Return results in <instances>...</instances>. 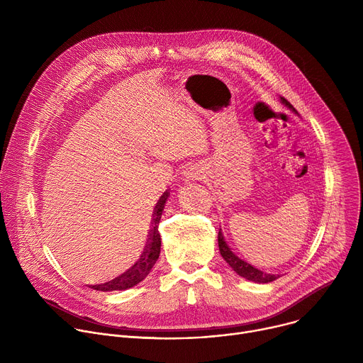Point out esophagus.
Wrapping results in <instances>:
<instances>
[{"instance_id": "34e87169", "label": "esophagus", "mask_w": 363, "mask_h": 363, "mask_svg": "<svg viewBox=\"0 0 363 363\" xmlns=\"http://www.w3.org/2000/svg\"><path fill=\"white\" fill-rule=\"evenodd\" d=\"M199 169L196 168V167H191L188 171H186V174H185V178L186 179H199Z\"/></svg>"}]
</instances>
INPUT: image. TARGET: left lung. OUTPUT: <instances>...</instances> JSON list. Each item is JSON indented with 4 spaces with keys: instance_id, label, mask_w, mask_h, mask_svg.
I'll list each match as a JSON object with an SVG mask.
<instances>
[{
    "instance_id": "1",
    "label": "left lung",
    "mask_w": 363,
    "mask_h": 363,
    "mask_svg": "<svg viewBox=\"0 0 363 363\" xmlns=\"http://www.w3.org/2000/svg\"><path fill=\"white\" fill-rule=\"evenodd\" d=\"M281 101L284 103V105L287 108H290L291 111L296 112V109L290 105V101H287L284 97H281ZM218 247H220V252L223 255L224 260L230 264V267L237 273L240 274L241 277L250 280V281H255V283H270V281H274L277 280L280 276L279 274H272V273H266L263 270H260L258 267L252 266L251 263H248L247 260H244V258H241L235 251H233V248H230V245L227 244L224 235H223V231L220 228V233H218Z\"/></svg>"
}]
</instances>
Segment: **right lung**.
I'll return each mask as SVG.
<instances>
[{
	"label": "right lung",
	"instance_id": "add662e5",
	"mask_svg": "<svg viewBox=\"0 0 363 363\" xmlns=\"http://www.w3.org/2000/svg\"><path fill=\"white\" fill-rule=\"evenodd\" d=\"M169 192H164L157 202L152 213L150 220V228L146 237V241L140 250V252L136 255L135 260L116 277H113L109 281L99 283V284H90L89 287L99 291H115V290H126L138 283H140L152 270V267L157 263L160 252H161V234H160V221L162 217L164 205L167 202Z\"/></svg>",
	"mask_w": 363,
	"mask_h": 363
}]
</instances>
